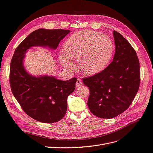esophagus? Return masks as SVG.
I'll list each match as a JSON object with an SVG mask.
<instances>
[{
	"mask_svg": "<svg viewBox=\"0 0 153 153\" xmlns=\"http://www.w3.org/2000/svg\"><path fill=\"white\" fill-rule=\"evenodd\" d=\"M82 85V81L80 79H77V80L76 81V86L77 87H79V86H81Z\"/></svg>",
	"mask_w": 153,
	"mask_h": 153,
	"instance_id": "34e87169",
	"label": "esophagus"
}]
</instances>
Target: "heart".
<instances>
[{
    "instance_id": "obj_1",
    "label": "heart",
    "mask_w": 153,
    "mask_h": 153,
    "mask_svg": "<svg viewBox=\"0 0 153 153\" xmlns=\"http://www.w3.org/2000/svg\"><path fill=\"white\" fill-rule=\"evenodd\" d=\"M64 52L59 61L67 69H74L73 59H78L81 72L94 75L106 67L111 58L113 44L106 34L91 30H81L73 34L63 44Z\"/></svg>"
}]
</instances>
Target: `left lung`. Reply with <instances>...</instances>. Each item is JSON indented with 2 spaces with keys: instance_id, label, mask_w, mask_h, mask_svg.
Returning <instances> with one entry per match:
<instances>
[{
  "instance_id": "obj_1",
  "label": "left lung",
  "mask_w": 153,
  "mask_h": 153,
  "mask_svg": "<svg viewBox=\"0 0 153 153\" xmlns=\"http://www.w3.org/2000/svg\"><path fill=\"white\" fill-rule=\"evenodd\" d=\"M115 52L113 62L101 72L82 78L88 87L89 110L95 116L112 119L129 107L140 82V68L137 52L129 42L113 31Z\"/></svg>"
}]
</instances>
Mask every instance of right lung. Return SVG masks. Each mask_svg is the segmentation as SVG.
Returning <instances> with one entry per match:
<instances>
[{
  "label": "right lung",
  "mask_w": 153,
  "mask_h": 153,
  "mask_svg": "<svg viewBox=\"0 0 153 153\" xmlns=\"http://www.w3.org/2000/svg\"><path fill=\"white\" fill-rule=\"evenodd\" d=\"M69 33L65 29L34 30L16 47L11 61L12 93L26 114L41 123H53L63 119L67 111V97L76 88L77 78L63 81L53 76H30L23 66L24 54L33 46L56 49Z\"/></svg>",
  "instance_id": "right-lung-1"
}]
</instances>
